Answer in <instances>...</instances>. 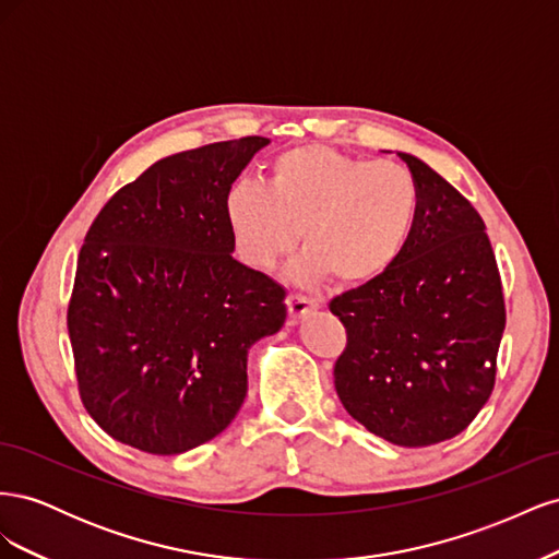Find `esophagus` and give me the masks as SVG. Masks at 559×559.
<instances>
[{"label": "esophagus", "instance_id": "1", "mask_svg": "<svg viewBox=\"0 0 559 559\" xmlns=\"http://www.w3.org/2000/svg\"><path fill=\"white\" fill-rule=\"evenodd\" d=\"M286 306H289V314H292L294 319H302L308 312L317 310L319 302H317L314 298L302 296V294H292L289 300H286Z\"/></svg>", "mask_w": 559, "mask_h": 559}]
</instances>
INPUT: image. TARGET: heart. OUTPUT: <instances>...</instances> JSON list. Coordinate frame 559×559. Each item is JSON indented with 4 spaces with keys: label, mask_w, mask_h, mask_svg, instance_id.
<instances>
[{
    "label": "heart",
    "mask_w": 559,
    "mask_h": 559,
    "mask_svg": "<svg viewBox=\"0 0 559 559\" xmlns=\"http://www.w3.org/2000/svg\"><path fill=\"white\" fill-rule=\"evenodd\" d=\"M419 189L408 167L366 160L324 144L284 151L261 183L233 186L226 218L242 259L273 267L298 240L308 251L298 275L366 284L384 275L408 247Z\"/></svg>",
    "instance_id": "b5f03b06"
}]
</instances>
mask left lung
<instances>
[{
  "label": "left lung",
  "instance_id": "obj_1",
  "mask_svg": "<svg viewBox=\"0 0 559 559\" xmlns=\"http://www.w3.org/2000/svg\"><path fill=\"white\" fill-rule=\"evenodd\" d=\"M399 156L419 189L417 224L384 275L329 302L347 333L333 378L370 433L425 448L462 433L492 394L506 306L480 214L427 163Z\"/></svg>",
  "mask_w": 559,
  "mask_h": 559
}]
</instances>
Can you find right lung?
Segmentation results:
<instances>
[{
	"label": "right lung",
	"instance_id": "right-lung-1",
	"mask_svg": "<svg viewBox=\"0 0 559 559\" xmlns=\"http://www.w3.org/2000/svg\"><path fill=\"white\" fill-rule=\"evenodd\" d=\"M270 140L181 151L99 210L67 308L79 394L111 438L181 454L247 396V349L286 319L284 286L233 259V181Z\"/></svg>",
	"mask_w": 559,
	"mask_h": 559
}]
</instances>
